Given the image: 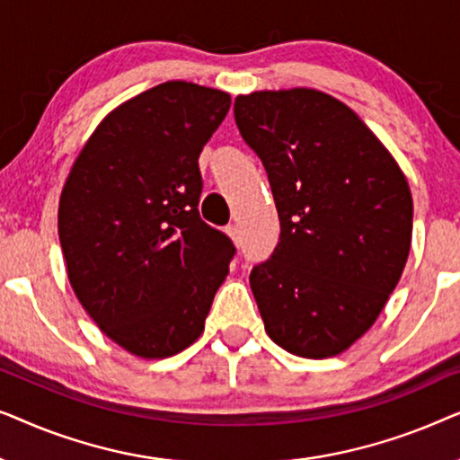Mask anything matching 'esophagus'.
Wrapping results in <instances>:
<instances>
[{
	"mask_svg": "<svg viewBox=\"0 0 460 460\" xmlns=\"http://www.w3.org/2000/svg\"><path fill=\"white\" fill-rule=\"evenodd\" d=\"M226 234H228L230 238H232V243H234V244H238V243H241V236H238V228H236V226H228V228H226Z\"/></svg>",
	"mask_w": 460,
	"mask_h": 460,
	"instance_id": "34e87169",
	"label": "esophagus"
}]
</instances>
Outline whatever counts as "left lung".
Masks as SVG:
<instances>
[{
	"label": "left lung",
	"instance_id": "obj_1",
	"mask_svg": "<svg viewBox=\"0 0 460 460\" xmlns=\"http://www.w3.org/2000/svg\"><path fill=\"white\" fill-rule=\"evenodd\" d=\"M243 140L266 167L280 241L249 276L268 337L301 358L351 348L404 272L412 194L367 123L312 87L234 100Z\"/></svg>",
	"mask_w": 460,
	"mask_h": 460
}]
</instances>
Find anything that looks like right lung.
<instances>
[{
	"label": "right lung",
	"instance_id": "1",
	"mask_svg": "<svg viewBox=\"0 0 460 460\" xmlns=\"http://www.w3.org/2000/svg\"><path fill=\"white\" fill-rule=\"evenodd\" d=\"M230 93L165 81L106 115L58 205L68 282L106 337L137 358L180 354L205 331L234 244L199 216V155Z\"/></svg>",
	"mask_w": 460,
	"mask_h": 460
}]
</instances>
